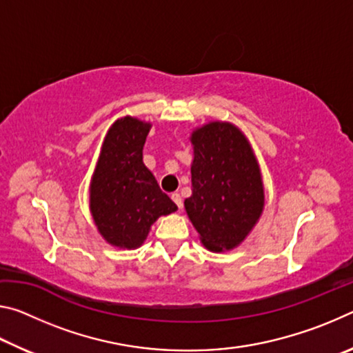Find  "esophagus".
I'll return each instance as SVG.
<instances>
[{
    "label": "esophagus",
    "instance_id": "1",
    "mask_svg": "<svg viewBox=\"0 0 353 353\" xmlns=\"http://www.w3.org/2000/svg\"><path fill=\"white\" fill-rule=\"evenodd\" d=\"M171 199L174 201V204H176L179 208H182V198H181V194H179V193H172V194H171Z\"/></svg>",
    "mask_w": 353,
    "mask_h": 353
}]
</instances>
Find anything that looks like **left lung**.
<instances>
[{
	"mask_svg": "<svg viewBox=\"0 0 353 353\" xmlns=\"http://www.w3.org/2000/svg\"><path fill=\"white\" fill-rule=\"evenodd\" d=\"M193 146L191 196L185 199L191 224L210 252L240 246L265 208L261 170L243 130L229 121H208L190 135Z\"/></svg>",
	"mask_w": 353,
	"mask_h": 353,
	"instance_id": "left-lung-1",
	"label": "left lung"
}]
</instances>
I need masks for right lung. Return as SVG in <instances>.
<instances>
[{"instance_id":"add662e5","label":"right lung","mask_w":353,"mask_h":353,"mask_svg":"<svg viewBox=\"0 0 353 353\" xmlns=\"http://www.w3.org/2000/svg\"><path fill=\"white\" fill-rule=\"evenodd\" d=\"M151 128L135 117L118 118L101 146L90 181V213L99 235L113 248H140L155 221L177 210L143 162Z\"/></svg>"}]
</instances>
